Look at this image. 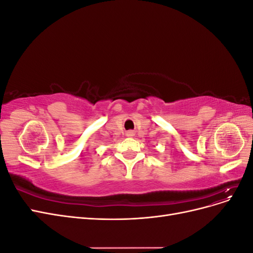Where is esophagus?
I'll list each match as a JSON object with an SVG mask.
<instances>
[{
	"label": "esophagus",
	"instance_id": "1",
	"mask_svg": "<svg viewBox=\"0 0 253 253\" xmlns=\"http://www.w3.org/2000/svg\"><path fill=\"white\" fill-rule=\"evenodd\" d=\"M134 135V133L132 132V131H128L127 133H126V136H128V137H131V136H133Z\"/></svg>",
	"mask_w": 253,
	"mask_h": 253
}]
</instances>
